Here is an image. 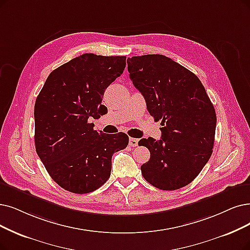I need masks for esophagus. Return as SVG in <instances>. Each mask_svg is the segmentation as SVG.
<instances>
[{
	"mask_svg": "<svg viewBox=\"0 0 250 250\" xmlns=\"http://www.w3.org/2000/svg\"><path fill=\"white\" fill-rule=\"evenodd\" d=\"M129 146H138V139L130 137L129 138Z\"/></svg>",
	"mask_w": 250,
	"mask_h": 250,
	"instance_id": "1",
	"label": "esophagus"
}]
</instances>
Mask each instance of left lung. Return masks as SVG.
I'll use <instances>...</instances> for the list:
<instances>
[{
	"mask_svg": "<svg viewBox=\"0 0 250 250\" xmlns=\"http://www.w3.org/2000/svg\"><path fill=\"white\" fill-rule=\"evenodd\" d=\"M129 77L161 121L162 136L143 138L151 158L142 173L152 186L173 191L192 183L212 154L216 115L204 86L188 68L161 54L127 59Z\"/></svg>",
	"mask_w": 250,
	"mask_h": 250,
	"instance_id": "1",
	"label": "left lung"
}]
</instances>
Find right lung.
I'll use <instances>...</instances> for the list:
<instances>
[{"instance_id": "add662e5", "label": "right lung", "mask_w": 250, "mask_h": 250, "mask_svg": "<svg viewBox=\"0 0 250 250\" xmlns=\"http://www.w3.org/2000/svg\"><path fill=\"white\" fill-rule=\"evenodd\" d=\"M126 56L80 55L50 74L35 104V145L53 181L66 191L87 194L111 176L112 156L129 137L93 129L105 89L123 74Z\"/></svg>"}]
</instances>
